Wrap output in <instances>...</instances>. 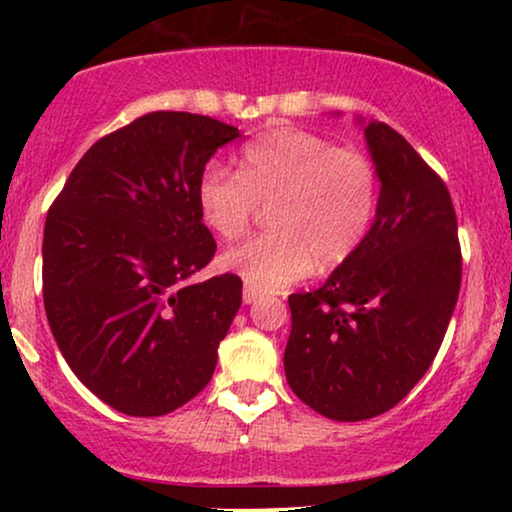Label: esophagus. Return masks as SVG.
<instances>
[{
	"instance_id": "esophagus-1",
	"label": "esophagus",
	"mask_w": 512,
	"mask_h": 512,
	"mask_svg": "<svg viewBox=\"0 0 512 512\" xmlns=\"http://www.w3.org/2000/svg\"><path fill=\"white\" fill-rule=\"evenodd\" d=\"M258 296H261V293H258V291L254 289V286H244V289H242V300H244V305H251Z\"/></svg>"
}]
</instances>
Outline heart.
<instances>
[{"instance_id": "obj_1", "label": "heart", "mask_w": 512, "mask_h": 512, "mask_svg": "<svg viewBox=\"0 0 512 512\" xmlns=\"http://www.w3.org/2000/svg\"><path fill=\"white\" fill-rule=\"evenodd\" d=\"M268 205V233L221 254L223 270L258 291H279L340 268L366 240L377 212V170L366 153L300 128H277L242 149L240 172L209 163L198 181L200 219L235 240Z\"/></svg>"}]
</instances>
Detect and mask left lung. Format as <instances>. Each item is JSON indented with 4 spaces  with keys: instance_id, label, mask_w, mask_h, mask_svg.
<instances>
[{
    "instance_id": "1",
    "label": "left lung",
    "mask_w": 512,
    "mask_h": 512,
    "mask_svg": "<svg viewBox=\"0 0 512 512\" xmlns=\"http://www.w3.org/2000/svg\"><path fill=\"white\" fill-rule=\"evenodd\" d=\"M382 181L359 251L317 291L291 293L289 387L335 422L382 415L436 359L461 286L457 214L445 181L387 123L366 125Z\"/></svg>"
}]
</instances>
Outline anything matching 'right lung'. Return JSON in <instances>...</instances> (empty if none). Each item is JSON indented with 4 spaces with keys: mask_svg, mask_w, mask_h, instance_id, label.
Returning a JSON list of instances; mask_svg holds the SVG:
<instances>
[{
    "mask_svg": "<svg viewBox=\"0 0 512 512\" xmlns=\"http://www.w3.org/2000/svg\"><path fill=\"white\" fill-rule=\"evenodd\" d=\"M235 137L216 118L151 111L97 139L48 209L41 277L53 338L123 415H167L212 380L242 279H188L216 254L200 174Z\"/></svg>",
    "mask_w": 512,
    "mask_h": 512,
    "instance_id": "1",
    "label": "right lung"
}]
</instances>
